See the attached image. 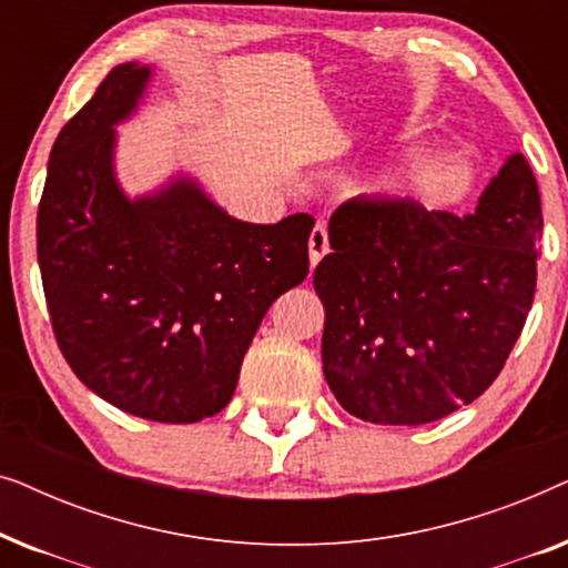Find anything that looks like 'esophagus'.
Masks as SVG:
<instances>
[{
	"mask_svg": "<svg viewBox=\"0 0 568 568\" xmlns=\"http://www.w3.org/2000/svg\"><path fill=\"white\" fill-rule=\"evenodd\" d=\"M307 247H310V266L315 268L317 263H321L323 255L331 251V247H328V232H325L323 224H315L313 232H310Z\"/></svg>",
	"mask_w": 568,
	"mask_h": 568,
	"instance_id": "esophagus-1",
	"label": "esophagus"
}]
</instances>
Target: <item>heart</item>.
I'll return each mask as SVG.
<instances>
[{"label": "heart", "mask_w": 568, "mask_h": 568, "mask_svg": "<svg viewBox=\"0 0 568 568\" xmlns=\"http://www.w3.org/2000/svg\"><path fill=\"white\" fill-rule=\"evenodd\" d=\"M429 160H418L410 165L408 170H393V173H387L379 178V181L372 185L377 193H383V196H400V193H406L408 183L418 181V178H424L426 173H429Z\"/></svg>", "instance_id": "heart-1"}]
</instances>
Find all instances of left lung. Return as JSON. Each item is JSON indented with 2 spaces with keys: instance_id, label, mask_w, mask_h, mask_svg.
<instances>
[{
  "instance_id": "obj_1",
  "label": "left lung",
  "mask_w": 568,
  "mask_h": 568,
  "mask_svg": "<svg viewBox=\"0 0 568 568\" xmlns=\"http://www.w3.org/2000/svg\"><path fill=\"white\" fill-rule=\"evenodd\" d=\"M540 193L515 152L473 214L352 199L331 216L313 284L325 307L323 372L362 422L418 426L499 377L532 307Z\"/></svg>"
}]
</instances>
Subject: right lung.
<instances>
[{"label":"right lung","instance_id":"right-lung-1","mask_svg":"<svg viewBox=\"0 0 568 568\" xmlns=\"http://www.w3.org/2000/svg\"><path fill=\"white\" fill-rule=\"evenodd\" d=\"M152 69L129 61L59 131L38 206V263L53 336L92 393L131 416L193 424L220 414L276 297L305 282L315 220L230 216L191 178L129 199L115 123Z\"/></svg>","mask_w":568,"mask_h":568}]
</instances>
